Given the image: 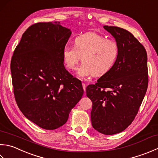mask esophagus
Segmentation results:
<instances>
[{
    "label": "esophagus",
    "instance_id": "1",
    "mask_svg": "<svg viewBox=\"0 0 158 158\" xmlns=\"http://www.w3.org/2000/svg\"><path fill=\"white\" fill-rule=\"evenodd\" d=\"M82 85H83V90H84V92H85V88H86V85L84 83H82Z\"/></svg>",
    "mask_w": 158,
    "mask_h": 158
}]
</instances>
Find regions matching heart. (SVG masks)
I'll return each mask as SVG.
<instances>
[{
  "instance_id": "heart-1",
  "label": "heart",
  "mask_w": 158,
  "mask_h": 158,
  "mask_svg": "<svg viewBox=\"0 0 158 158\" xmlns=\"http://www.w3.org/2000/svg\"><path fill=\"white\" fill-rule=\"evenodd\" d=\"M119 52V46L116 40L89 32L76 37L74 46H65L62 58L66 69L73 70L81 57L83 63L77 68L79 76L102 77L112 69Z\"/></svg>"
}]
</instances>
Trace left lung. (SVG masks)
I'll return each instance as SVG.
<instances>
[{
	"instance_id": "obj_1",
	"label": "left lung",
	"mask_w": 158,
	"mask_h": 158,
	"mask_svg": "<svg viewBox=\"0 0 158 158\" xmlns=\"http://www.w3.org/2000/svg\"><path fill=\"white\" fill-rule=\"evenodd\" d=\"M118 44L116 64L95 84L86 88L92 102L91 122L93 128L105 135L124 131L137 115L148 82L147 54L132 34L122 28L103 26Z\"/></svg>"
}]
</instances>
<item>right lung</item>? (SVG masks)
I'll use <instances>...</instances> for the list:
<instances>
[{
    "mask_svg": "<svg viewBox=\"0 0 158 158\" xmlns=\"http://www.w3.org/2000/svg\"><path fill=\"white\" fill-rule=\"evenodd\" d=\"M71 35L60 23H38L23 33L11 60L14 97L20 111L40 127L64 125L81 99V81L65 69L62 51Z\"/></svg>",
    "mask_w": 158,
    "mask_h": 158,
    "instance_id": "right-lung-1",
    "label": "right lung"
}]
</instances>
